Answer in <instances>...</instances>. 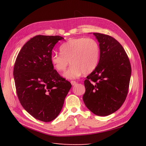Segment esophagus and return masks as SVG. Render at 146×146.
<instances>
[{
    "mask_svg": "<svg viewBox=\"0 0 146 146\" xmlns=\"http://www.w3.org/2000/svg\"><path fill=\"white\" fill-rule=\"evenodd\" d=\"M71 85L73 86V85H75L77 83V82L76 81H71Z\"/></svg>",
    "mask_w": 146,
    "mask_h": 146,
    "instance_id": "1",
    "label": "esophagus"
}]
</instances>
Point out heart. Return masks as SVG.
<instances>
[{
	"instance_id": "1",
	"label": "heart",
	"mask_w": 146,
	"mask_h": 146,
	"mask_svg": "<svg viewBox=\"0 0 146 146\" xmlns=\"http://www.w3.org/2000/svg\"><path fill=\"white\" fill-rule=\"evenodd\" d=\"M61 53L54 52L51 57L54 68L60 72L70 67L64 73L68 79H75L82 74L88 75L97 68L100 60V46L92 38H82L70 39L60 47Z\"/></svg>"
}]
</instances>
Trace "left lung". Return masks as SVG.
Listing matches in <instances>:
<instances>
[{
  "label": "left lung",
  "mask_w": 146,
  "mask_h": 146,
  "mask_svg": "<svg viewBox=\"0 0 146 146\" xmlns=\"http://www.w3.org/2000/svg\"><path fill=\"white\" fill-rule=\"evenodd\" d=\"M99 42L100 60L84 81L83 102L98 116H107L119 109L128 94L131 66L124 49L113 37L94 33Z\"/></svg>",
  "instance_id": "obj_1"
}]
</instances>
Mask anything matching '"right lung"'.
I'll use <instances>...</instances> for the list:
<instances>
[{"mask_svg":"<svg viewBox=\"0 0 146 146\" xmlns=\"http://www.w3.org/2000/svg\"><path fill=\"white\" fill-rule=\"evenodd\" d=\"M60 36L38 35L24 44L14 67L16 93L23 107L42 122L53 120L60 113L71 84L54 69L51 57Z\"/></svg>","mask_w":146,"mask_h":146,"instance_id":"add662e5","label":"right lung"}]
</instances>
